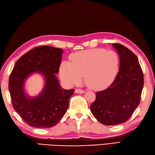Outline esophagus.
I'll use <instances>...</instances> for the list:
<instances>
[{
    "mask_svg": "<svg viewBox=\"0 0 155 155\" xmlns=\"http://www.w3.org/2000/svg\"><path fill=\"white\" fill-rule=\"evenodd\" d=\"M85 91H84L83 89H77L75 90V93H77V94H84Z\"/></svg>",
    "mask_w": 155,
    "mask_h": 155,
    "instance_id": "esophagus-1",
    "label": "esophagus"
}]
</instances>
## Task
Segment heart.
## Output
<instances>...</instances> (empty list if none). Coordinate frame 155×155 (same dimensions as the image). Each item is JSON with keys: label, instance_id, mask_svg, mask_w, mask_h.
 <instances>
[{"label": "heart", "instance_id": "heart-1", "mask_svg": "<svg viewBox=\"0 0 155 155\" xmlns=\"http://www.w3.org/2000/svg\"><path fill=\"white\" fill-rule=\"evenodd\" d=\"M70 61H64L60 68L61 81L68 86L79 84L85 77L89 88L100 90L116 79L120 69V58L113 51L96 48L72 54Z\"/></svg>", "mask_w": 155, "mask_h": 155}]
</instances>
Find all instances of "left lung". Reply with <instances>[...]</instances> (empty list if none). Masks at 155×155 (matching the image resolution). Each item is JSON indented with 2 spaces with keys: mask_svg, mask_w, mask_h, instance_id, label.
Returning <instances> with one entry per match:
<instances>
[{
  "mask_svg": "<svg viewBox=\"0 0 155 155\" xmlns=\"http://www.w3.org/2000/svg\"><path fill=\"white\" fill-rule=\"evenodd\" d=\"M120 58V69L108 88L96 94L90 106L91 113L105 125L126 122L138 106L144 86V76L134 53L120 44H112Z\"/></svg>",
  "mask_w": 155,
  "mask_h": 155,
  "instance_id": "obj_1",
  "label": "left lung"
}]
</instances>
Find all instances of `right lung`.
Returning a JSON list of instances; mask_svg holds the SVG:
<instances>
[{"instance_id": "obj_1", "label": "right lung", "mask_w": 155, "mask_h": 155, "mask_svg": "<svg viewBox=\"0 0 155 155\" xmlns=\"http://www.w3.org/2000/svg\"><path fill=\"white\" fill-rule=\"evenodd\" d=\"M63 52L60 48L50 46L36 47L17 61L10 75L9 90L13 108L24 122L33 127H52L68 110L74 90L63 89L56 77ZM34 74L44 77V87L37 96L30 97L25 84Z\"/></svg>"}]
</instances>
